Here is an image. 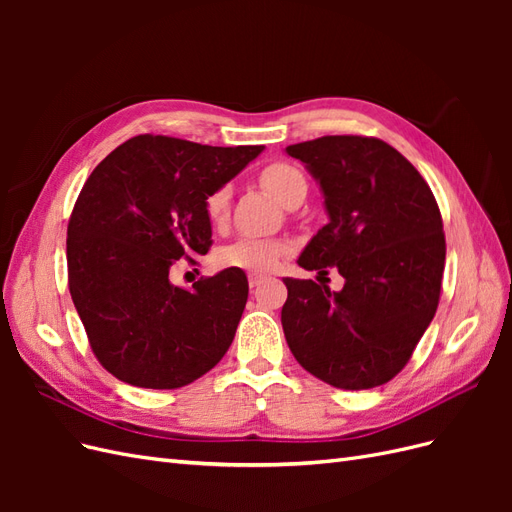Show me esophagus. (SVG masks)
Here are the masks:
<instances>
[{
    "mask_svg": "<svg viewBox=\"0 0 512 512\" xmlns=\"http://www.w3.org/2000/svg\"><path fill=\"white\" fill-rule=\"evenodd\" d=\"M267 280V273H258V271H252L250 275H247V282H250V288H256L260 286L262 282Z\"/></svg>",
    "mask_w": 512,
    "mask_h": 512,
    "instance_id": "1",
    "label": "esophagus"
}]
</instances>
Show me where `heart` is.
<instances>
[{
  "label": "heart",
  "mask_w": 512,
  "mask_h": 512,
  "mask_svg": "<svg viewBox=\"0 0 512 512\" xmlns=\"http://www.w3.org/2000/svg\"><path fill=\"white\" fill-rule=\"evenodd\" d=\"M260 183L280 200L292 207L299 198L307 194V179L301 168L288 162H271L260 170ZM230 213V188L220 185L205 198V215L211 226H222ZM288 252L284 239L273 237H239L218 250V265L247 271H267L273 269L282 256Z\"/></svg>",
  "instance_id": "obj_1"
}]
</instances>
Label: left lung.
I'll use <instances>...</instances> for the list:
<instances>
[{
  "label": "left lung",
  "instance_id": "obj_1",
  "mask_svg": "<svg viewBox=\"0 0 512 512\" xmlns=\"http://www.w3.org/2000/svg\"><path fill=\"white\" fill-rule=\"evenodd\" d=\"M320 183L329 224L299 256L318 275L286 277L282 327L294 359L344 391L374 389L406 367L438 309L446 241L421 173L374 136H322L286 147Z\"/></svg>",
  "mask_w": 512,
  "mask_h": 512
}]
</instances>
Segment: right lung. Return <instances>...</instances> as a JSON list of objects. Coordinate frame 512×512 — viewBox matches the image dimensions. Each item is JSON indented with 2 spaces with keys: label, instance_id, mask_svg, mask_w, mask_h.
<instances>
[{
  "label": "right lung",
  "instance_id": "add662e5",
  "mask_svg": "<svg viewBox=\"0 0 512 512\" xmlns=\"http://www.w3.org/2000/svg\"><path fill=\"white\" fill-rule=\"evenodd\" d=\"M262 149L141 134L85 181L68 222V286L91 350L121 382L181 389L230 348L250 290L245 273L224 269L190 290L168 273L209 252L205 198Z\"/></svg>",
  "mask_w": 512,
  "mask_h": 512
}]
</instances>
